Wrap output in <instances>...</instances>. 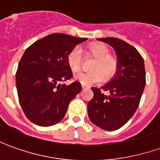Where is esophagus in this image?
Returning a JSON list of instances; mask_svg holds the SVG:
<instances>
[{
	"label": "esophagus",
	"instance_id": "esophagus-1",
	"mask_svg": "<svg viewBox=\"0 0 160 160\" xmlns=\"http://www.w3.org/2000/svg\"><path fill=\"white\" fill-rule=\"evenodd\" d=\"M81 87H82V89H86V88H88L87 86H85V85H81Z\"/></svg>",
	"mask_w": 160,
	"mask_h": 160
}]
</instances>
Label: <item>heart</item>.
<instances>
[{
  "instance_id": "1",
  "label": "heart",
  "mask_w": 160,
  "mask_h": 160,
  "mask_svg": "<svg viewBox=\"0 0 160 160\" xmlns=\"http://www.w3.org/2000/svg\"><path fill=\"white\" fill-rule=\"evenodd\" d=\"M88 50L95 58L89 72H80L74 75V79L82 85H95L104 80L113 77L118 68V60L110 54L107 46L101 42H94L88 47ZM83 61L82 50L79 46H75L68 53L67 62L73 72L80 69Z\"/></svg>"
}]
</instances>
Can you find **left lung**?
Returning a JSON list of instances; mask_svg holds the SVG:
<instances>
[{
  "mask_svg": "<svg viewBox=\"0 0 160 160\" xmlns=\"http://www.w3.org/2000/svg\"><path fill=\"white\" fill-rule=\"evenodd\" d=\"M116 50L118 73L101 89L92 87L93 98L87 104L91 122L102 129L117 130L129 120L137 110L146 85L144 60L134 47L125 41L105 38ZM109 91L108 95L102 91Z\"/></svg>",
  "mask_w": 160,
  "mask_h": 160,
  "instance_id": "8db88e82",
  "label": "left lung"
}]
</instances>
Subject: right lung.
<instances>
[{
  "mask_svg": "<svg viewBox=\"0 0 160 160\" xmlns=\"http://www.w3.org/2000/svg\"><path fill=\"white\" fill-rule=\"evenodd\" d=\"M87 39L53 33L26 49L16 72V87L20 106L32 122L48 127L64 118L71 100L81 91L78 81L61 84L73 77L67 56Z\"/></svg>",
  "mask_w": 160,
  "mask_h": 160,
  "instance_id": "right-lung-1",
  "label": "right lung"
}]
</instances>
